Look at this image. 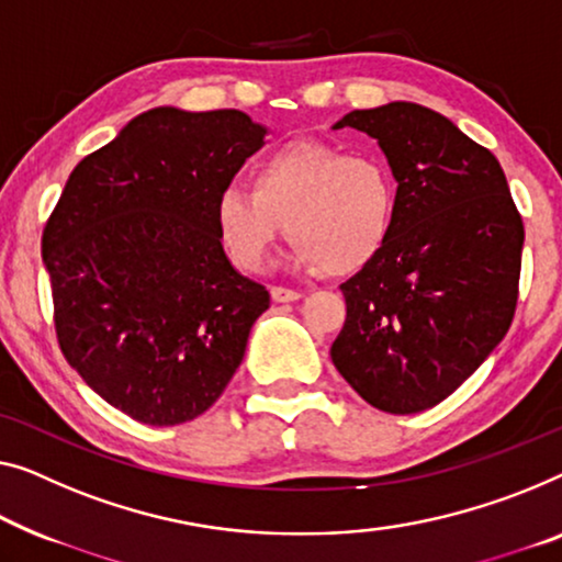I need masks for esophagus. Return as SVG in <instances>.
Masks as SVG:
<instances>
[{"label": "esophagus", "mask_w": 562, "mask_h": 562, "mask_svg": "<svg viewBox=\"0 0 562 562\" xmlns=\"http://www.w3.org/2000/svg\"><path fill=\"white\" fill-rule=\"evenodd\" d=\"M270 295L274 303H295V300L303 297L297 290H290V288H272Z\"/></svg>", "instance_id": "obj_1"}]
</instances>
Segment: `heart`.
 Wrapping results in <instances>:
<instances>
[{
    "mask_svg": "<svg viewBox=\"0 0 562 562\" xmlns=\"http://www.w3.org/2000/svg\"><path fill=\"white\" fill-rule=\"evenodd\" d=\"M396 216V181L381 158L297 140L252 169V189L227 183L214 201L216 232L241 270H259L284 232L292 262L342 278L371 265Z\"/></svg>",
    "mask_w": 562,
    "mask_h": 562,
    "instance_id": "1",
    "label": "heart"
}]
</instances>
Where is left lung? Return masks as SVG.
Here are the masks:
<instances>
[{"instance_id": "obj_1", "label": "left lung", "mask_w": 562, "mask_h": 562, "mask_svg": "<svg viewBox=\"0 0 562 562\" xmlns=\"http://www.w3.org/2000/svg\"><path fill=\"white\" fill-rule=\"evenodd\" d=\"M333 128L379 140L398 189L386 245L340 284L346 325L330 358L371 406L418 414L462 386L507 335L522 216L497 158L431 108L396 100Z\"/></svg>"}]
</instances>
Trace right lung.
I'll return each instance as SVG.
<instances>
[{"mask_svg":"<svg viewBox=\"0 0 562 562\" xmlns=\"http://www.w3.org/2000/svg\"><path fill=\"white\" fill-rule=\"evenodd\" d=\"M265 136L241 111L140 113L75 166L42 232L63 356L140 424L204 414L270 307L214 222L216 194Z\"/></svg>","mask_w":562,"mask_h":562,"instance_id":"right-lung-1","label":"right lung"}]
</instances>
